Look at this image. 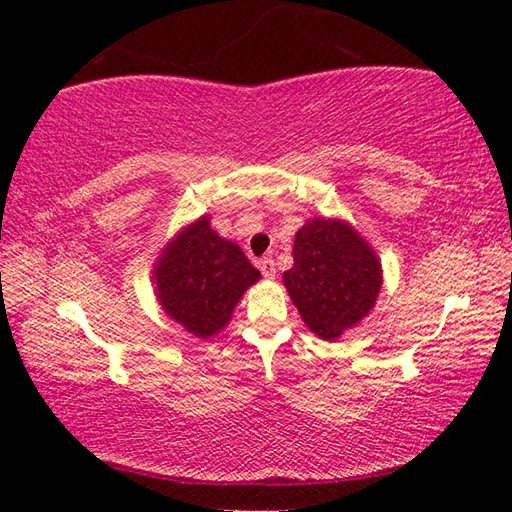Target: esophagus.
<instances>
[{"instance_id":"1","label":"esophagus","mask_w":512,"mask_h":512,"mask_svg":"<svg viewBox=\"0 0 512 512\" xmlns=\"http://www.w3.org/2000/svg\"><path fill=\"white\" fill-rule=\"evenodd\" d=\"M259 270H262V275H264L266 279H273V277L277 275V268H275L273 257H264V259H259Z\"/></svg>"}]
</instances>
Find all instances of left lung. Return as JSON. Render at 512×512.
<instances>
[{
  "label": "left lung",
  "mask_w": 512,
  "mask_h": 512,
  "mask_svg": "<svg viewBox=\"0 0 512 512\" xmlns=\"http://www.w3.org/2000/svg\"><path fill=\"white\" fill-rule=\"evenodd\" d=\"M295 264L284 273L303 323L323 341H336L374 308L383 268L358 231L343 220L303 224L292 246Z\"/></svg>",
  "instance_id": "1"
}]
</instances>
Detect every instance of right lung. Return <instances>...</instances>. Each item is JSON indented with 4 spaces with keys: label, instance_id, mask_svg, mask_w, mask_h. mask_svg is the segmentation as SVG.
Masks as SVG:
<instances>
[{
    "label": "right lung",
    "instance_id": "obj_1",
    "mask_svg": "<svg viewBox=\"0 0 512 512\" xmlns=\"http://www.w3.org/2000/svg\"><path fill=\"white\" fill-rule=\"evenodd\" d=\"M259 277L242 248L217 235L209 215H202L162 248L151 279L167 317L198 339H209L226 328Z\"/></svg>",
    "mask_w": 512,
    "mask_h": 512
}]
</instances>
